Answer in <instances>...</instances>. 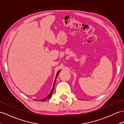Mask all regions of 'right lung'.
Returning a JSON list of instances; mask_svg holds the SVG:
<instances>
[{"label":"right lung","mask_w":124,"mask_h":124,"mask_svg":"<svg viewBox=\"0 0 124 124\" xmlns=\"http://www.w3.org/2000/svg\"><path fill=\"white\" fill-rule=\"evenodd\" d=\"M60 71L61 70H59V71H57V73H56V77H55V80H54V84H53V87H52V90H51V93H50V94H49L48 96L45 98H44V99H43V100H42L41 101H45V100H46V99H49L52 96V93H53V90H54V86H55V81H56V78H57V76H58V74H59V73H60Z\"/></svg>","instance_id":"obj_1"}]
</instances>
